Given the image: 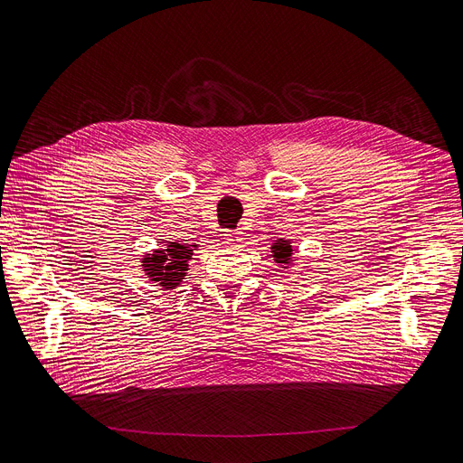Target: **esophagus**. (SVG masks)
Segmentation results:
<instances>
[{"label":"esophagus","mask_w":463,"mask_h":463,"mask_svg":"<svg viewBox=\"0 0 463 463\" xmlns=\"http://www.w3.org/2000/svg\"><path fill=\"white\" fill-rule=\"evenodd\" d=\"M241 232L239 230H228L226 233H224V239H226V243L228 245H237L239 241H241Z\"/></svg>","instance_id":"34e87169"}]
</instances>
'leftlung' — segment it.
I'll return each mask as SVG.
<instances>
[{
    "mask_svg": "<svg viewBox=\"0 0 463 463\" xmlns=\"http://www.w3.org/2000/svg\"><path fill=\"white\" fill-rule=\"evenodd\" d=\"M271 258L275 260V264L288 269L294 264V247L287 239H277V241L271 243Z\"/></svg>",
    "mask_w": 463,
    "mask_h": 463,
    "instance_id": "8db88e82",
    "label": "left lung"
}]
</instances>
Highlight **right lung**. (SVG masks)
I'll use <instances>...</instances> for the list:
<instances>
[{
  "label": "right lung",
  "instance_id": "1",
  "mask_svg": "<svg viewBox=\"0 0 463 463\" xmlns=\"http://www.w3.org/2000/svg\"><path fill=\"white\" fill-rule=\"evenodd\" d=\"M195 249L197 245L171 243L165 249L146 252L144 258H140L142 271L154 285L165 290H173L180 287L182 279L186 277Z\"/></svg>",
  "mask_w": 463,
  "mask_h": 463
}]
</instances>
